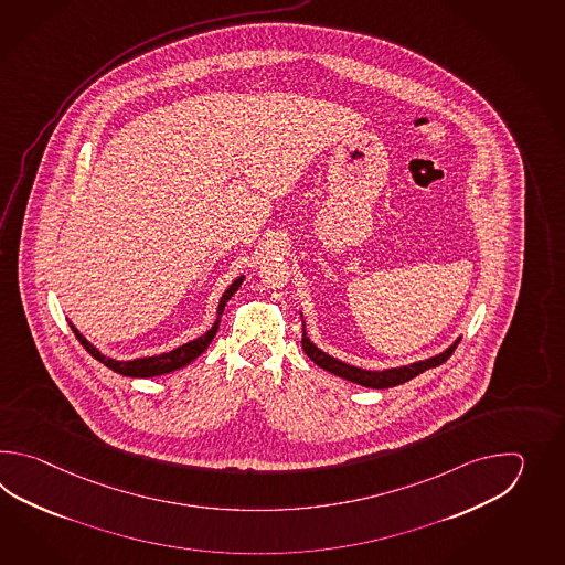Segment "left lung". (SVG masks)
<instances>
[{"label":"left lung","mask_w":565,"mask_h":565,"mask_svg":"<svg viewBox=\"0 0 565 565\" xmlns=\"http://www.w3.org/2000/svg\"><path fill=\"white\" fill-rule=\"evenodd\" d=\"M302 349H305V353L311 358L319 367H323L327 372L335 373L339 377H343V380H348V382H353V384L365 385V387H375V390H384V387H394V385L406 384L408 380L412 377H416L418 373L426 372V370H430V367H436V365H440V363H445L452 353H455V349L458 348V343H460V339H457L450 348L446 349L445 353H440V355H436V358H430V360L418 361V363H409V365H404V367H394V370H384V372H367V370H360V367H353V365H348V363H343V361L335 360V358H331V355H327L323 353L321 349L315 348L311 343V339L307 337V333L302 331Z\"/></svg>","instance_id":"obj_1"}]
</instances>
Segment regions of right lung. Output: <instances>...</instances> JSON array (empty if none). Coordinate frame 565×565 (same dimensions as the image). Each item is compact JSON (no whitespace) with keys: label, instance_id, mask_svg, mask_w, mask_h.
Masks as SVG:
<instances>
[{"label":"right lung","instance_id":"obj_1","mask_svg":"<svg viewBox=\"0 0 565 565\" xmlns=\"http://www.w3.org/2000/svg\"><path fill=\"white\" fill-rule=\"evenodd\" d=\"M242 280L244 278H238V280H234L232 282V287L222 295V299H220V305H217V321L214 323V327L205 333V335L198 337V339H193L190 343H185V345H181V348L173 349V351H169V353H161V355H156V358H141V360H132V361H117L110 360L107 355H103L98 349L93 348L88 341H86L85 337L81 335L78 331H76V327H73L74 335L76 339L81 341V345L95 358V360L100 361V363H105L107 367H110L113 372L120 373V375H129V377H153V375H163V373L175 372V370H180L183 365H188V363H192L198 355H202L207 345L212 343V339L216 337L217 327H220V319H222V312H224V307H226V302H228L230 297L238 290V287L242 285Z\"/></svg>","mask_w":565,"mask_h":565}]
</instances>
